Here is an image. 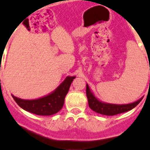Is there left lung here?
I'll return each mask as SVG.
<instances>
[{"label": "left lung", "instance_id": "1", "mask_svg": "<svg viewBox=\"0 0 150 150\" xmlns=\"http://www.w3.org/2000/svg\"><path fill=\"white\" fill-rule=\"evenodd\" d=\"M86 96L89 107L93 111L103 114V115H107V116H113V115H116V114L131 110L134 107H136L143 98L142 97L137 101L132 103H128V104H114V103L103 102L95 96L88 84H86Z\"/></svg>", "mask_w": 150, "mask_h": 150}]
</instances>
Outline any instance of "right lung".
<instances>
[{
	"label": "right lung",
	"instance_id": "add662e5",
	"mask_svg": "<svg viewBox=\"0 0 150 150\" xmlns=\"http://www.w3.org/2000/svg\"><path fill=\"white\" fill-rule=\"evenodd\" d=\"M75 76H67L54 91L41 98L23 100L11 95L21 108L36 115L50 116L60 111L64 103V98Z\"/></svg>",
	"mask_w": 150,
	"mask_h": 150
}]
</instances>
